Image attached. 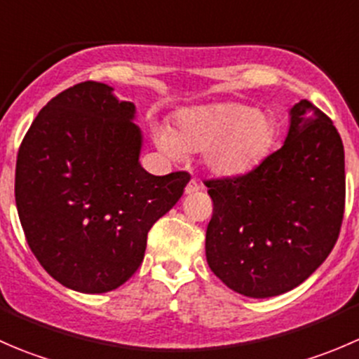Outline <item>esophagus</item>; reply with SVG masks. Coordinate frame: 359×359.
<instances>
[{
  "label": "esophagus",
  "instance_id": "1",
  "mask_svg": "<svg viewBox=\"0 0 359 359\" xmlns=\"http://www.w3.org/2000/svg\"><path fill=\"white\" fill-rule=\"evenodd\" d=\"M200 189H201V186L196 182V180L193 179V180H191V182L186 186V194H194V193H198V191H200Z\"/></svg>",
  "mask_w": 359,
  "mask_h": 359
}]
</instances>
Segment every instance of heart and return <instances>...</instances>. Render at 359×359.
<instances>
[{
	"label": "heart",
	"mask_w": 359,
	"mask_h": 359,
	"mask_svg": "<svg viewBox=\"0 0 359 359\" xmlns=\"http://www.w3.org/2000/svg\"><path fill=\"white\" fill-rule=\"evenodd\" d=\"M273 140V123L264 112L248 104L213 102L184 107L175 128H154V142L163 153L182 161L187 153L203 151V163L220 177L250 172Z\"/></svg>",
	"instance_id": "1"
}]
</instances>
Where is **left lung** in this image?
Wrapping results in <instances>:
<instances>
[{
    "label": "left lung",
    "instance_id": "8db88e82",
    "mask_svg": "<svg viewBox=\"0 0 359 359\" xmlns=\"http://www.w3.org/2000/svg\"><path fill=\"white\" fill-rule=\"evenodd\" d=\"M288 116L276 153L247 175L205 182L213 201L206 262L252 299L304 283L330 255L344 217V146L334 123L307 100Z\"/></svg>",
    "mask_w": 359,
    "mask_h": 359
}]
</instances>
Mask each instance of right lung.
Listing matches in <instances>:
<instances>
[{"label": "right lung", "instance_id": "right-lung-1", "mask_svg": "<svg viewBox=\"0 0 359 359\" xmlns=\"http://www.w3.org/2000/svg\"><path fill=\"white\" fill-rule=\"evenodd\" d=\"M135 112L112 86L79 83L39 111L19 149L15 203L25 240L71 290L106 293L128 281L149 229L191 179L142 168Z\"/></svg>", "mask_w": 359, "mask_h": 359}]
</instances>
